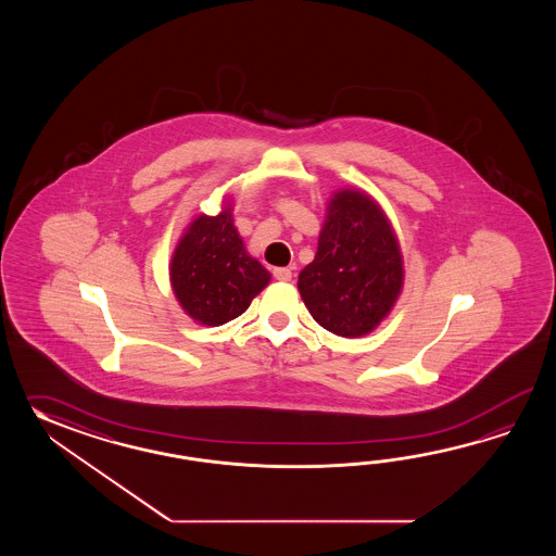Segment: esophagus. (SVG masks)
Here are the masks:
<instances>
[{
  "mask_svg": "<svg viewBox=\"0 0 556 556\" xmlns=\"http://www.w3.org/2000/svg\"><path fill=\"white\" fill-rule=\"evenodd\" d=\"M274 278L280 282H290L292 280V270L288 268H274Z\"/></svg>",
  "mask_w": 556,
  "mask_h": 556,
  "instance_id": "obj_1",
  "label": "esophagus"
}]
</instances>
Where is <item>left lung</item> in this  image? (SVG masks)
<instances>
[{
  "label": "left lung",
  "instance_id": "1",
  "mask_svg": "<svg viewBox=\"0 0 556 556\" xmlns=\"http://www.w3.org/2000/svg\"><path fill=\"white\" fill-rule=\"evenodd\" d=\"M402 286L400 242L386 213L366 192L338 190L318 252L298 278L312 318L342 338L366 336L390 314Z\"/></svg>",
  "mask_w": 556,
  "mask_h": 556
}]
</instances>
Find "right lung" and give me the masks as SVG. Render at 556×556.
I'll return each mask as SVG.
<instances>
[{"label": "right lung", "mask_w": 556, "mask_h": 556, "mask_svg": "<svg viewBox=\"0 0 556 556\" xmlns=\"http://www.w3.org/2000/svg\"><path fill=\"white\" fill-rule=\"evenodd\" d=\"M268 282L270 273L244 249L228 206L216 216H197L170 261L178 304L204 326H223L244 314Z\"/></svg>", "instance_id": "obj_1"}]
</instances>
